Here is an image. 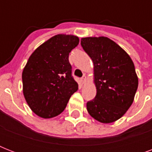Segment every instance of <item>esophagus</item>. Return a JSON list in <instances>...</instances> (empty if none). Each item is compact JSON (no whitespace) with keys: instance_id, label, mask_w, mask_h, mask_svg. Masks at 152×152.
Masks as SVG:
<instances>
[{"instance_id":"1","label":"esophagus","mask_w":152,"mask_h":152,"mask_svg":"<svg viewBox=\"0 0 152 152\" xmlns=\"http://www.w3.org/2000/svg\"><path fill=\"white\" fill-rule=\"evenodd\" d=\"M80 80H81V82H82V83H86V76H83V77L80 79Z\"/></svg>"}]
</instances>
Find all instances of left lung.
Masks as SVG:
<instances>
[{
	"label": "left lung",
	"instance_id": "1",
	"mask_svg": "<svg viewBox=\"0 0 152 152\" xmlns=\"http://www.w3.org/2000/svg\"><path fill=\"white\" fill-rule=\"evenodd\" d=\"M81 46L94 64L96 96L87 102L93 118L102 123L120 119L133 102L138 77L131 57L106 37L81 39Z\"/></svg>",
	"mask_w": 152,
	"mask_h": 152
}]
</instances>
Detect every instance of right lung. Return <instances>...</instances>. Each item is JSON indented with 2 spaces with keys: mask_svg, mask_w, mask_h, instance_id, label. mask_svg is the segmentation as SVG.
<instances>
[{
  "mask_svg": "<svg viewBox=\"0 0 152 152\" xmlns=\"http://www.w3.org/2000/svg\"><path fill=\"white\" fill-rule=\"evenodd\" d=\"M79 38L57 34L32 53L23 70V92L36 115L51 118L59 115L78 90L72 76L69 53L78 46Z\"/></svg>",
  "mask_w": 152,
  "mask_h": 152,
  "instance_id": "right-lung-1",
  "label": "right lung"
}]
</instances>
